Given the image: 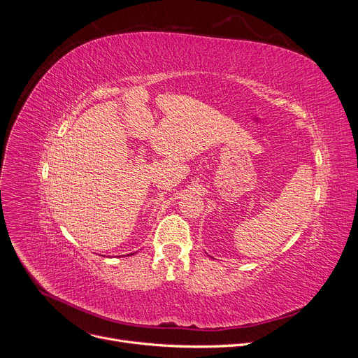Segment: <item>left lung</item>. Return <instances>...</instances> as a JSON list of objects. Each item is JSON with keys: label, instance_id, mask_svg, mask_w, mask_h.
Returning <instances> with one entry per match:
<instances>
[{"label": "left lung", "instance_id": "left-lung-1", "mask_svg": "<svg viewBox=\"0 0 358 358\" xmlns=\"http://www.w3.org/2000/svg\"><path fill=\"white\" fill-rule=\"evenodd\" d=\"M210 258H212V257H210Z\"/></svg>", "mask_w": 358, "mask_h": 358}]
</instances>
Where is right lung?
Listing matches in <instances>:
<instances>
[{
    "mask_svg": "<svg viewBox=\"0 0 358 358\" xmlns=\"http://www.w3.org/2000/svg\"><path fill=\"white\" fill-rule=\"evenodd\" d=\"M128 255H133V254H128Z\"/></svg>",
    "mask_w": 358,
    "mask_h": 358,
    "instance_id": "add662e5",
    "label": "right lung"
}]
</instances>
